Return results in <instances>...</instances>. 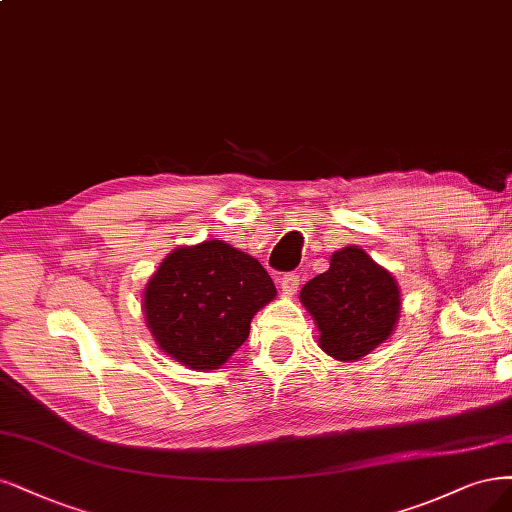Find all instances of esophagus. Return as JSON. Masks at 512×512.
<instances>
[{"label":"esophagus","mask_w":512,"mask_h":512,"mask_svg":"<svg viewBox=\"0 0 512 512\" xmlns=\"http://www.w3.org/2000/svg\"><path fill=\"white\" fill-rule=\"evenodd\" d=\"M298 284H301V277H298L296 273H286L284 277L279 279V288H281V292H284L286 296H292V294H296V288H298Z\"/></svg>","instance_id":"34e87169"}]
</instances>
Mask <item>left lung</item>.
Masks as SVG:
<instances>
[{
  "mask_svg": "<svg viewBox=\"0 0 512 512\" xmlns=\"http://www.w3.org/2000/svg\"><path fill=\"white\" fill-rule=\"evenodd\" d=\"M301 303L320 330V347L356 362L390 339L400 315V288L358 245L334 252L330 269L303 286Z\"/></svg>",
  "mask_w": 512,
  "mask_h": 512,
  "instance_id": "8db88e82",
  "label": "left lung"
}]
</instances>
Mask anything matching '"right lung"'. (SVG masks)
<instances>
[{
    "instance_id": "1",
    "label": "right lung",
    "mask_w": 512,
    "mask_h": 512,
    "mask_svg": "<svg viewBox=\"0 0 512 512\" xmlns=\"http://www.w3.org/2000/svg\"><path fill=\"white\" fill-rule=\"evenodd\" d=\"M277 290L262 264L220 239L175 248L144 290L152 337L167 356L216 370L245 343L250 322Z\"/></svg>"
}]
</instances>
